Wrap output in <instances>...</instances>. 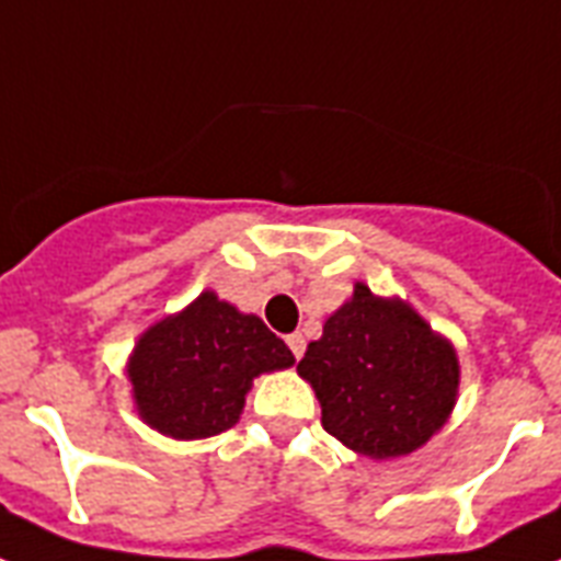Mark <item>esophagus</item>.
I'll return each instance as SVG.
<instances>
[{
  "mask_svg": "<svg viewBox=\"0 0 561 561\" xmlns=\"http://www.w3.org/2000/svg\"><path fill=\"white\" fill-rule=\"evenodd\" d=\"M285 343H288V348H290V352H294L296 359L302 357V354H305V336L299 334V331H296V334L285 336Z\"/></svg>",
  "mask_w": 561,
  "mask_h": 561,
  "instance_id": "34e87169",
  "label": "esophagus"
}]
</instances>
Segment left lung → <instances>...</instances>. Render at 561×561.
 Masks as SVG:
<instances>
[{"label":"left lung","instance_id":"left-lung-1","mask_svg":"<svg viewBox=\"0 0 561 561\" xmlns=\"http://www.w3.org/2000/svg\"><path fill=\"white\" fill-rule=\"evenodd\" d=\"M317 391L322 426L375 461L421 449L453 414L458 354L403 299L357 282L296 366Z\"/></svg>","mask_w":561,"mask_h":561}]
</instances>
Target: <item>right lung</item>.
Masks as SVG:
<instances>
[{"instance_id":"right-lung-1","label":"right lung","mask_w":561,"mask_h":561,"mask_svg":"<svg viewBox=\"0 0 561 561\" xmlns=\"http://www.w3.org/2000/svg\"><path fill=\"white\" fill-rule=\"evenodd\" d=\"M290 366V348L256 313L204 290L140 334L126 375L144 423L175 440H198L239 423L253 377Z\"/></svg>"}]
</instances>
